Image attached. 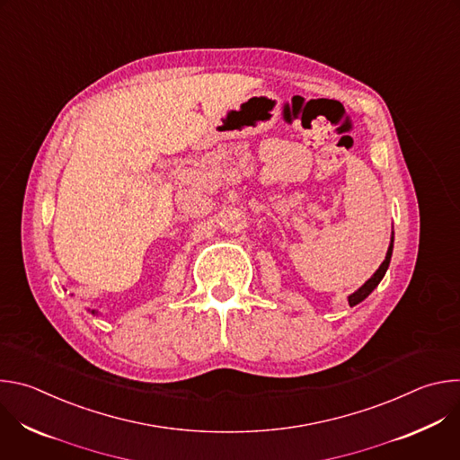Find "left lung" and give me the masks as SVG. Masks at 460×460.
<instances>
[{"instance_id":"left-lung-1","label":"left lung","mask_w":460,"mask_h":460,"mask_svg":"<svg viewBox=\"0 0 460 460\" xmlns=\"http://www.w3.org/2000/svg\"><path fill=\"white\" fill-rule=\"evenodd\" d=\"M393 240H395V234H393V231H391V242H389V247H387L385 258H384V261L380 264V268L373 273V277H371L369 280H366V282H364V286H360L355 293H351V295L348 296V302H349V305H351V307H353V305H357V304H360L364 298H367V296L373 293V289L380 284V280L384 279V275H385V271H387V268H389L391 254H393Z\"/></svg>"}]
</instances>
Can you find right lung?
I'll list each match as a JSON object with an SVG mask.
<instances>
[{
	"mask_svg": "<svg viewBox=\"0 0 460 460\" xmlns=\"http://www.w3.org/2000/svg\"><path fill=\"white\" fill-rule=\"evenodd\" d=\"M87 311H89V313H91V314H98V313H100V311H98V309H87Z\"/></svg>",
	"mask_w": 460,
	"mask_h": 460,
	"instance_id": "obj_1",
	"label": "right lung"
}]
</instances>
